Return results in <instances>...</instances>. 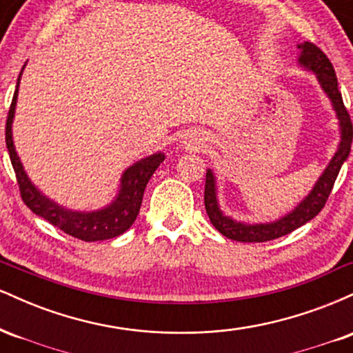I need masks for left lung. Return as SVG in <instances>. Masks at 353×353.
<instances>
[{
	"label": "left lung",
	"instance_id": "1",
	"mask_svg": "<svg viewBox=\"0 0 353 353\" xmlns=\"http://www.w3.org/2000/svg\"><path fill=\"white\" fill-rule=\"evenodd\" d=\"M301 48V58L299 63L302 64L307 70L314 71L317 74V79L322 86L323 91L327 92L332 104H334L335 112L340 121V132H342V141H340L337 152L332 157L330 164L323 171L317 184L314 185L312 192L303 199L301 204L295 208L292 212L287 214L285 217L279 219V221L270 222V224H242V222H236L232 219L224 216L222 210L219 209L217 199H216V179H214L212 171L205 172V189H204V204L205 212L222 236L232 241L239 242H267L272 239L287 236L292 230L299 229L301 225L307 224L312 221L320 210L323 209L327 199H329L332 189H334L335 179H337L340 168L345 163L348 154H350V145L353 139V125L350 114H348L345 104H343L342 94L339 91L337 76H335V70L332 66L330 59L327 54L315 46L314 43L305 41L303 44H299Z\"/></svg>",
	"mask_w": 353,
	"mask_h": 353
}]
</instances>
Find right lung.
<instances>
[{"instance_id": "right-lung-1", "label": "right lung", "mask_w": 353, "mask_h": 353, "mask_svg": "<svg viewBox=\"0 0 353 353\" xmlns=\"http://www.w3.org/2000/svg\"><path fill=\"white\" fill-rule=\"evenodd\" d=\"M19 78H21V72H19ZM18 84H16V91L13 101H11L10 112H8L5 136L6 148L8 152H10V159L11 164H13L16 181H18L19 185V194H21L24 204L33 210L36 216L46 219L50 224L61 229L63 232H66L68 236L81 239L84 242L106 241V239L121 236V234L125 232V230L134 224L141 209V202H143L145 185H148L154 171L164 161V154H152V156L141 159L139 163L125 169L123 179H121L119 194H117L116 201L111 205H108L106 209L96 210V212H72V210L61 208L56 202L44 197L31 184L26 172L23 171V165L19 163L18 154L14 151L11 124H13L16 98H18Z\"/></svg>"}]
</instances>
